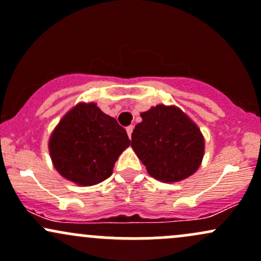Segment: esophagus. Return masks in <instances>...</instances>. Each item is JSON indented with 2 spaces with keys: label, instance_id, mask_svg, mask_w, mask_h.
Instances as JSON below:
<instances>
[{
  "label": "esophagus",
  "instance_id": "esophagus-1",
  "mask_svg": "<svg viewBox=\"0 0 261 261\" xmlns=\"http://www.w3.org/2000/svg\"><path fill=\"white\" fill-rule=\"evenodd\" d=\"M133 125H128L127 128H125V129H127V133H128V136H129V138L132 137V132H133Z\"/></svg>",
  "mask_w": 261,
  "mask_h": 261
}]
</instances>
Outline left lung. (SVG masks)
<instances>
[{"instance_id":"1","label":"left lung","mask_w":261,"mask_h":261,"mask_svg":"<svg viewBox=\"0 0 261 261\" xmlns=\"http://www.w3.org/2000/svg\"><path fill=\"white\" fill-rule=\"evenodd\" d=\"M143 121L132 133V148L149 175L164 182H176L200 166L204 140L200 129L182 111L164 105L143 112Z\"/></svg>"}]
</instances>
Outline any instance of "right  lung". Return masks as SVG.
I'll use <instances>...</instances> for the list:
<instances>
[{
	"label": "right lung",
	"mask_w": 261,
	"mask_h": 261,
	"mask_svg": "<svg viewBox=\"0 0 261 261\" xmlns=\"http://www.w3.org/2000/svg\"><path fill=\"white\" fill-rule=\"evenodd\" d=\"M127 132L95 103H80L53 132L49 150L61 176L79 185H95L112 175L119 154L128 148Z\"/></svg>",
	"instance_id": "right-lung-1"
}]
</instances>
